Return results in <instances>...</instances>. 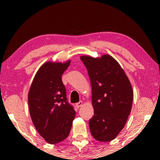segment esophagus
Segmentation results:
<instances>
[{
	"label": "esophagus",
	"mask_w": 160,
	"mask_h": 160,
	"mask_svg": "<svg viewBox=\"0 0 160 160\" xmlns=\"http://www.w3.org/2000/svg\"><path fill=\"white\" fill-rule=\"evenodd\" d=\"M83 105V102L82 101H79L78 102H77V103H76V106L77 107V108H79V107H81Z\"/></svg>",
	"instance_id": "obj_1"
}]
</instances>
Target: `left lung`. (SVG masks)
Wrapping results in <instances>:
<instances>
[{
    "label": "left lung",
    "instance_id": "obj_1",
    "mask_svg": "<svg viewBox=\"0 0 160 160\" xmlns=\"http://www.w3.org/2000/svg\"><path fill=\"white\" fill-rule=\"evenodd\" d=\"M92 86L94 115L89 119L91 134L97 141H112L121 132L133 100L131 84L117 60L108 54L93 58L82 56Z\"/></svg>",
    "mask_w": 160,
    "mask_h": 160
}]
</instances>
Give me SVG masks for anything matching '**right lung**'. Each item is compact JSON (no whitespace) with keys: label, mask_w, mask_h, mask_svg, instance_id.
Segmentation results:
<instances>
[{"label":"right lung","mask_w":160,"mask_h":160,"mask_svg":"<svg viewBox=\"0 0 160 160\" xmlns=\"http://www.w3.org/2000/svg\"><path fill=\"white\" fill-rule=\"evenodd\" d=\"M47 62L35 76L28 93L30 114L39 134L50 144L68 136L76 112L67 101L62 75L70 65Z\"/></svg>","instance_id":"obj_1"}]
</instances>
